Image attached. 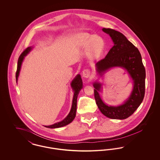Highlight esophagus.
<instances>
[{
	"label": "esophagus",
	"instance_id": "1",
	"mask_svg": "<svg viewBox=\"0 0 160 160\" xmlns=\"http://www.w3.org/2000/svg\"><path fill=\"white\" fill-rule=\"evenodd\" d=\"M91 75V70L89 69H85L83 71V77L85 78H88Z\"/></svg>",
	"mask_w": 160,
	"mask_h": 160
}]
</instances>
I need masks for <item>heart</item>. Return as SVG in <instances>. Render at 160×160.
<instances>
[{"instance_id": "1", "label": "heart", "mask_w": 160, "mask_h": 160, "mask_svg": "<svg viewBox=\"0 0 160 160\" xmlns=\"http://www.w3.org/2000/svg\"><path fill=\"white\" fill-rule=\"evenodd\" d=\"M77 41L79 46L88 49L89 55L92 59L98 58L105 49L104 40L98 35L82 33L77 37Z\"/></svg>"}]
</instances>
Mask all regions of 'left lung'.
I'll return each mask as SVG.
<instances>
[{"mask_svg":"<svg viewBox=\"0 0 160 160\" xmlns=\"http://www.w3.org/2000/svg\"><path fill=\"white\" fill-rule=\"evenodd\" d=\"M102 31L111 37L114 46L105 58L96 63L97 71L102 75V73L110 68L123 67L126 69L133 80L134 88L129 98L119 106H108L102 102L98 93L101 85L96 82L93 84L94 97L99 110L104 116L114 119H125L134 113L144 98L145 67L138 48L122 33L109 28H103Z\"/></svg>","mask_w":160,"mask_h":160,"instance_id":"1","label":"left lung"}]
</instances>
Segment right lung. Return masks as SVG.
Returning a JSON list of instances; mask_svg holds the SVG:
<instances>
[{
	"mask_svg": "<svg viewBox=\"0 0 160 160\" xmlns=\"http://www.w3.org/2000/svg\"><path fill=\"white\" fill-rule=\"evenodd\" d=\"M31 49H32L31 47H29L27 48H26L18 58V62H17V68L16 74H15V77H16V81L17 82V80H18V77L19 75V72H20V68H21V65H22L23 59L24 58V56L31 51ZM71 86H72V89L74 91V97H73V100H72V107H71V111H70L68 115L62 121L56 123H54L53 125H52L44 126L45 127L49 128H56L62 127L65 126V125L69 124V123H71L75 118L76 114L77 98L78 95L79 93V92L83 88V82H82L80 75H79V74L77 75L76 77L74 79V80H72V82L71 83Z\"/></svg>",
	"mask_w": 160,
	"mask_h": 160,
	"instance_id": "obj_1",
	"label": "right lung"
}]
</instances>
